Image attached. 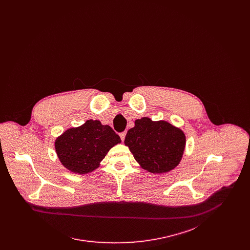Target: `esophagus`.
Instances as JSON below:
<instances>
[{"instance_id": "obj_1", "label": "esophagus", "mask_w": 250, "mask_h": 250, "mask_svg": "<svg viewBox=\"0 0 250 250\" xmlns=\"http://www.w3.org/2000/svg\"><path fill=\"white\" fill-rule=\"evenodd\" d=\"M125 135H126V133H125V132H123V133H121V134H120V137H121V140H122V142H124V141H125Z\"/></svg>"}]
</instances>
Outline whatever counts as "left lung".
<instances>
[{
	"label": "left lung",
	"mask_w": 250,
	"mask_h": 250,
	"mask_svg": "<svg viewBox=\"0 0 250 250\" xmlns=\"http://www.w3.org/2000/svg\"><path fill=\"white\" fill-rule=\"evenodd\" d=\"M186 135L167 121L148 117L135 121L125 144L142 168L154 174L167 173L178 166L186 148Z\"/></svg>",
	"instance_id": "left-lung-1"
}]
</instances>
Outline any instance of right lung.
<instances>
[{"instance_id": "obj_1", "label": "right lung", "mask_w": 250, "mask_h": 250, "mask_svg": "<svg viewBox=\"0 0 250 250\" xmlns=\"http://www.w3.org/2000/svg\"><path fill=\"white\" fill-rule=\"evenodd\" d=\"M119 136L98 120H88L64 131L54 143L62 165L73 173L86 174L100 166L108 151L121 143Z\"/></svg>"}]
</instances>
